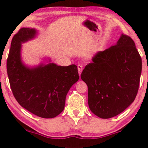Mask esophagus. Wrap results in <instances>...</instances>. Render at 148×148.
I'll return each instance as SVG.
<instances>
[{"instance_id":"obj_1","label":"esophagus","mask_w":148,"mask_h":148,"mask_svg":"<svg viewBox=\"0 0 148 148\" xmlns=\"http://www.w3.org/2000/svg\"><path fill=\"white\" fill-rule=\"evenodd\" d=\"M77 67H78V72H79V75H81V72H82V71H83V66L81 65V64H78Z\"/></svg>"}]
</instances>
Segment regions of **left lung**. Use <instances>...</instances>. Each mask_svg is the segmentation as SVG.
Segmentation results:
<instances>
[{
	"label": "left lung",
	"mask_w": 148,
	"mask_h": 148,
	"mask_svg": "<svg viewBox=\"0 0 148 148\" xmlns=\"http://www.w3.org/2000/svg\"><path fill=\"white\" fill-rule=\"evenodd\" d=\"M92 60L81 75L88 88V106L99 118H113L125 111L136 97L141 58L133 40L122 34L116 45L97 52Z\"/></svg>",
	"instance_id": "left-lung-1"
}]
</instances>
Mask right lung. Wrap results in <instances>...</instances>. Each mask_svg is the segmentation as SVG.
I'll use <instances>...</instances> for the list:
<instances>
[{
	"label": "right lung",
	"instance_id": "right-lung-1",
	"mask_svg": "<svg viewBox=\"0 0 148 148\" xmlns=\"http://www.w3.org/2000/svg\"><path fill=\"white\" fill-rule=\"evenodd\" d=\"M34 28H22L13 37L7 60L11 90L21 106L43 118L56 117L64 110L70 88L79 80L77 66L49 62L29 67L22 62L21 44L35 37ZM49 60V62H50Z\"/></svg>",
	"mask_w": 148,
	"mask_h": 148
}]
</instances>
